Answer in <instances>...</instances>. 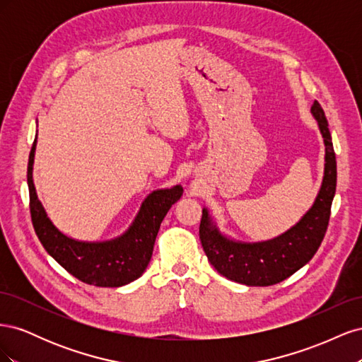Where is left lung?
<instances>
[{"label": "left lung", "instance_id": "8db88e82", "mask_svg": "<svg viewBox=\"0 0 362 362\" xmlns=\"http://www.w3.org/2000/svg\"><path fill=\"white\" fill-rule=\"evenodd\" d=\"M311 113L325 141V175L313 206L298 223L267 242L243 243L223 235L206 208L202 210L201 243L208 261L222 276L250 287L273 286L303 267L322 245L337 189V160L325 112L317 101Z\"/></svg>", "mask_w": 362, "mask_h": 362}]
</instances>
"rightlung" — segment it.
Instances as JSON below:
<instances>
[{"mask_svg": "<svg viewBox=\"0 0 362 362\" xmlns=\"http://www.w3.org/2000/svg\"><path fill=\"white\" fill-rule=\"evenodd\" d=\"M36 144V140L33 141L30 151L27 182L31 222L42 246L72 276L90 286L122 287L140 278L151 261L164 216L182 196L181 185L148 194L134 222L122 235L107 242H80L60 233L37 199L33 182Z\"/></svg>", "mask_w": 362, "mask_h": 362, "instance_id": "right-lung-1", "label": "right lung"}]
</instances>
